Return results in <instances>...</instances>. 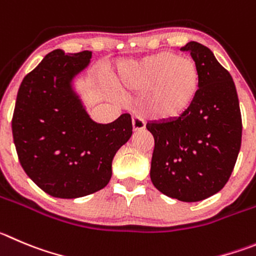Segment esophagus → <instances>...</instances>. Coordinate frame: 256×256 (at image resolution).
Wrapping results in <instances>:
<instances>
[{
    "label": "esophagus",
    "mask_w": 256,
    "mask_h": 256,
    "mask_svg": "<svg viewBox=\"0 0 256 256\" xmlns=\"http://www.w3.org/2000/svg\"><path fill=\"white\" fill-rule=\"evenodd\" d=\"M132 128L134 131H142L145 128V122L142 118H140L139 116L132 117Z\"/></svg>",
    "instance_id": "obj_1"
}]
</instances>
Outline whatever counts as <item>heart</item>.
<instances>
[{
	"label": "heart",
	"instance_id": "1",
	"mask_svg": "<svg viewBox=\"0 0 256 256\" xmlns=\"http://www.w3.org/2000/svg\"><path fill=\"white\" fill-rule=\"evenodd\" d=\"M196 62L169 52L121 64L114 84L125 92L146 93L145 107L160 121L182 117L192 107L200 90Z\"/></svg>",
	"mask_w": 256,
	"mask_h": 256
}]
</instances>
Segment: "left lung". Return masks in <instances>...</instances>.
Listing matches in <instances>:
<instances>
[{"label":"left lung","mask_w":256,"mask_h":256,"mask_svg":"<svg viewBox=\"0 0 256 256\" xmlns=\"http://www.w3.org/2000/svg\"><path fill=\"white\" fill-rule=\"evenodd\" d=\"M190 52L200 70L197 98L173 121H152L155 140L150 179L158 190L182 202L206 200L225 187L241 146L240 106L231 74L197 42Z\"/></svg>","instance_id":"obj_1"}]
</instances>
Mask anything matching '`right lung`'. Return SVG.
<instances>
[{"mask_svg":"<svg viewBox=\"0 0 256 256\" xmlns=\"http://www.w3.org/2000/svg\"><path fill=\"white\" fill-rule=\"evenodd\" d=\"M90 58L88 50H52L18 88L12 117L18 160L52 197H84L106 187L114 154L132 135L128 114L110 124L94 122L88 114L73 80Z\"/></svg>","mask_w":256,"mask_h":256,"instance_id":"1","label":"right lung"}]
</instances>
